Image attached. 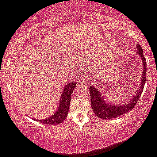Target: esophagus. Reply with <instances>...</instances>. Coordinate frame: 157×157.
Here are the masks:
<instances>
[{"label":"esophagus","instance_id":"1","mask_svg":"<svg viewBox=\"0 0 157 157\" xmlns=\"http://www.w3.org/2000/svg\"><path fill=\"white\" fill-rule=\"evenodd\" d=\"M79 83L81 85H89V81H88L87 79H86V78H84V77H81L80 78V79H79Z\"/></svg>","mask_w":157,"mask_h":157}]
</instances>
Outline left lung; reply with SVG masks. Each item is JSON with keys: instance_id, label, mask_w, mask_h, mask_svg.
<instances>
[{"instance_id": "8db88e82", "label": "left lung", "mask_w": 157, "mask_h": 157, "mask_svg": "<svg viewBox=\"0 0 157 157\" xmlns=\"http://www.w3.org/2000/svg\"><path fill=\"white\" fill-rule=\"evenodd\" d=\"M137 55L141 59L143 62V74L141 75L140 88H138L137 92H135V95H132V98L126 102H121V104L110 103L106 100L102 92L97 89L96 86H90L89 91L91 95V106L92 110L98 117L102 119H111L114 118L119 117L129 113V111L134 108L136 104L138 102L139 98L143 92V87L146 83V75H147V62L143 55V50L140 47V44H137Z\"/></svg>"}]
</instances>
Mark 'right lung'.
<instances>
[{"instance_id":"obj_1","label":"right lung","mask_w":157,"mask_h":157,"mask_svg":"<svg viewBox=\"0 0 157 157\" xmlns=\"http://www.w3.org/2000/svg\"><path fill=\"white\" fill-rule=\"evenodd\" d=\"M76 84L77 83L75 82H72L68 83L63 88V91H62L61 97L59 98L58 108L56 111L54 112L53 114L46 118L45 119H33L47 125L59 124V123L63 122L68 116V112L69 109L70 102H71V94H72L74 89L75 88Z\"/></svg>"}]
</instances>
